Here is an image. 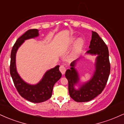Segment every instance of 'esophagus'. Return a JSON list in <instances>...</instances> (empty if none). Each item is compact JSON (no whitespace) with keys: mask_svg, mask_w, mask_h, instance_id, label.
<instances>
[{"mask_svg":"<svg viewBox=\"0 0 124 124\" xmlns=\"http://www.w3.org/2000/svg\"><path fill=\"white\" fill-rule=\"evenodd\" d=\"M59 70H60L61 72L62 73V75H64L65 72H66V68H65L63 65H61L60 68H59Z\"/></svg>","mask_w":124,"mask_h":124,"instance_id":"obj_1","label":"esophagus"}]
</instances>
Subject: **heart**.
<instances>
[{"label": "heart", "instance_id": "b5f03b06", "mask_svg": "<svg viewBox=\"0 0 124 124\" xmlns=\"http://www.w3.org/2000/svg\"><path fill=\"white\" fill-rule=\"evenodd\" d=\"M77 39V38L76 37H73L70 38V44H74L75 42H76ZM84 44H85V41L82 38H79V39H78L76 41V44H75V46H74L73 51H72V55L73 56H76L77 55H78L81 50L83 48Z\"/></svg>", "mask_w": 124, "mask_h": 124}]
</instances>
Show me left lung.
Instances as JSON below:
<instances>
[{"label": "left lung", "instance_id": "left-lung-1", "mask_svg": "<svg viewBox=\"0 0 124 124\" xmlns=\"http://www.w3.org/2000/svg\"><path fill=\"white\" fill-rule=\"evenodd\" d=\"M89 49L86 52L87 54L97 55L95 70L92 78L87 82L80 84L79 73L75 68L79 59L70 63L71 68L70 69H68L65 73V76L68 80L69 95L76 102L89 101L101 93L110 73L108 47L99 34L94 31H92ZM78 84L79 87L76 89L74 86Z\"/></svg>", "mask_w": 124, "mask_h": 124}]
</instances>
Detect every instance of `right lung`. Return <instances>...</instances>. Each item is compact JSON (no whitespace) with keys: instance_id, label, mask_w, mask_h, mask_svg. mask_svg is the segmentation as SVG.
<instances>
[{"instance_id":"add662e5","label":"right lung","mask_w":124,"mask_h":124,"mask_svg":"<svg viewBox=\"0 0 124 124\" xmlns=\"http://www.w3.org/2000/svg\"><path fill=\"white\" fill-rule=\"evenodd\" d=\"M38 35V30L31 29L18 38L12 48L10 66V73L18 93L24 99L35 103H42L51 98L54 85L62 76L59 65L46 71L42 79L36 85L26 83L18 75L16 65V56L18 48L25 40L35 38Z\"/></svg>"}]
</instances>
